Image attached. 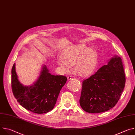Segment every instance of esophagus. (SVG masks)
Listing matches in <instances>:
<instances>
[{
	"label": "esophagus",
	"instance_id": "34e87169",
	"mask_svg": "<svg viewBox=\"0 0 135 135\" xmlns=\"http://www.w3.org/2000/svg\"><path fill=\"white\" fill-rule=\"evenodd\" d=\"M67 79H68V81H69V80H72V79H73L72 76H68V78H67Z\"/></svg>",
	"mask_w": 135,
	"mask_h": 135
}]
</instances>
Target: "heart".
I'll return each instance as SVG.
<instances>
[{
	"mask_svg": "<svg viewBox=\"0 0 135 135\" xmlns=\"http://www.w3.org/2000/svg\"><path fill=\"white\" fill-rule=\"evenodd\" d=\"M64 61H57L59 66L65 71H68L74 66L75 73L81 77H88L94 71L98 61V54L94 49L84 44L70 46L62 54Z\"/></svg>",
	"mask_w": 135,
	"mask_h": 135,
	"instance_id": "b5f03b06",
	"label": "heart"
}]
</instances>
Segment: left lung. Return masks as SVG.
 <instances>
[{
    "label": "left lung",
    "instance_id": "1",
    "mask_svg": "<svg viewBox=\"0 0 135 135\" xmlns=\"http://www.w3.org/2000/svg\"><path fill=\"white\" fill-rule=\"evenodd\" d=\"M126 77L121 57L117 55L94 75L83 82L80 104L90 113H102L115 106L125 86Z\"/></svg>",
    "mask_w": 135,
    "mask_h": 135
}]
</instances>
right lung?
<instances>
[{"label":"right lung","mask_w":135,"mask_h":135,"mask_svg":"<svg viewBox=\"0 0 135 135\" xmlns=\"http://www.w3.org/2000/svg\"><path fill=\"white\" fill-rule=\"evenodd\" d=\"M67 78L52 75L44 65L37 80L31 85H23L16 73L15 64L12 69V89L18 103L26 109L35 113L43 114L52 110Z\"/></svg>","instance_id":"obj_1"}]
</instances>
